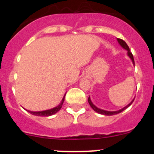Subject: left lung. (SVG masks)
I'll return each mask as SVG.
<instances>
[{
	"mask_svg": "<svg viewBox=\"0 0 154 154\" xmlns=\"http://www.w3.org/2000/svg\"><path fill=\"white\" fill-rule=\"evenodd\" d=\"M117 39H118V42H119V44H120L121 45H122V47H123L124 48H125V49H126V50H127V51H128V52H127V54H128V56H129V57H130V58L131 59V60H132V61H133V64L135 65L134 58H133V54H132V53L130 52V48H129V46L127 45V43H126L124 41V40L121 39V38H117ZM133 100H132V101L130 102V103H129V104L127 105V106H125V108L119 110V111H115V112H109V111H105V110H103V109H98V108H97V107H96L95 106H94V104H93L92 103H91V100H90V97H88V103H89V105H90V106H91V108H92L94 110V111H95V112H97V113H100V114H102V115H105V116H112V115H116V114H119V113L122 112V111H124V110H125V109H127V107H129V106H130V105L132 104V103H133Z\"/></svg>",
	"mask_w": 154,
	"mask_h": 154,
	"instance_id": "8db88e82",
	"label": "left lung"
}]
</instances>
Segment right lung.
<instances>
[{"instance_id": "right-lung-1", "label": "right lung", "mask_w": 154, "mask_h": 154, "mask_svg": "<svg viewBox=\"0 0 154 154\" xmlns=\"http://www.w3.org/2000/svg\"><path fill=\"white\" fill-rule=\"evenodd\" d=\"M64 99H65V96L63 97V100H62L61 103L58 106L55 107L54 109H48V110H45V111H42V112H31V111H28L29 113H31L32 115H34V116H52V115L55 114L57 113V112L60 111V109L62 108V106H63V103L64 102Z\"/></svg>"}]
</instances>
